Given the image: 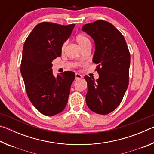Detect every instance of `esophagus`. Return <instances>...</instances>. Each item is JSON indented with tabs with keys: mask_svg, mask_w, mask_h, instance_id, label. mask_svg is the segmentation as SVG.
Masks as SVG:
<instances>
[{
	"mask_svg": "<svg viewBox=\"0 0 154 154\" xmlns=\"http://www.w3.org/2000/svg\"><path fill=\"white\" fill-rule=\"evenodd\" d=\"M82 77H83V76H82V75H80L79 73L75 74V79H76V80L79 79H81V78H82Z\"/></svg>",
	"mask_w": 154,
	"mask_h": 154,
	"instance_id": "esophagus-1",
	"label": "esophagus"
}]
</instances>
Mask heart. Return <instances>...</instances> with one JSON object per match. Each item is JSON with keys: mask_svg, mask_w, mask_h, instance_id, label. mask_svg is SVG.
<instances>
[{"mask_svg": "<svg viewBox=\"0 0 154 154\" xmlns=\"http://www.w3.org/2000/svg\"><path fill=\"white\" fill-rule=\"evenodd\" d=\"M75 40H76V42L77 43L78 45H79V47L82 49L83 48H85V47H88V46H90L91 45V42H90V40L89 39V38L86 36L85 35H79L76 36V38H75ZM66 43L65 42L63 45L62 46V50L64 51L65 48H66Z\"/></svg>", "mask_w": 154, "mask_h": 154, "instance_id": "obj_1", "label": "heart"}]
</instances>
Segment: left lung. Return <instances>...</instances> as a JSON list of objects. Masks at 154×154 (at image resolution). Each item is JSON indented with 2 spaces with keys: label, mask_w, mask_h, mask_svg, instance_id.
<instances>
[{
  "label": "left lung",
  "mask_w": 154,
  "mask_h": 154,
  "mask_svg": "<svg viewBox=\"0 0 154 154\" xmlns=\"http://www.w3.org/2000/svg\"><path fill=\"white\" fill-rule=\"evenodd\" d=\"M82 30L93 38L92 61L98 64V79L85 76L88 83L86 104L98 114H109L122 102L129 82L130 55L124 36L103 20L83 26Z\"/></svg>",
  "instance_id": "obj_1"
}]
</instances>
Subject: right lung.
I'll use <instances>...</instances> for the list:
<instances>
[{
  "instance_id": "1",
  "label": "right lung",
  "mask_w": 154,
  "mask_h": 154,
  "mask_svg": "<svg viewBox=\"0 0 154 154\" xmlns=\"http://www.w3.org/2000/svg\"><path fill=\"white\" fill-rule=\"evenodd\" d=\"M75 24L42 22L25 41L20 71L30 102L43 115L53 116L66 107L75 72L65 71L54 76L51 62L62 54V46Z\"/></svg>"
}]
</instances>
